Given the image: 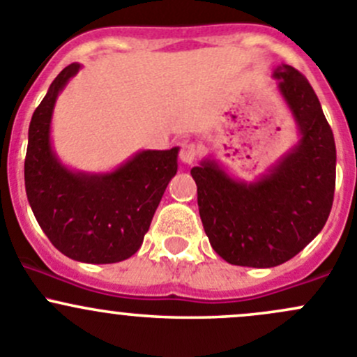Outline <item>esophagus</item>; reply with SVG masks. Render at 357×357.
I'll use <instances>...</instances> for the list:
<instances>
[{"label":"esophagus","instance_id":"34e87169","mask_svg":"<svg viewBox=\"0 0 357 357\" xmlns=\"http://www.w3.org/2000/svg\"><path fill=\"white\" fill-rule=\"evenodd\" d=\"M197 155H199V146L193 142H185L181 143V150H179V158H181L183 164H193Z\"/></svg>","mask_w":357,"mask_h":357}]
</instances>
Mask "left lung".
Returning <instances> with one entry per match:
<instances>
[{
	"mask_svg": "<svg viewBox=\"0 0 357 357\" xmlns=\"http://www.w3.org/2000/svg\"><path fill=\"white\" fill-rule=\"evenodd\" d=\"M298 142L254 181L233 178L214 157L192 169L199 212L212 248L226 262L275 268L325 226L333 204L337 150L314 89L294 67L273 72Z\"/></svg>",
	"mask_w": 357,
	"mask_h": 357,
	"instance_id": "obj_1",
	"label": "left lung"
}]
</instances>
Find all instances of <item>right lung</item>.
I'll list each match as a JSON object with an SVG mask.
<instances>
[{"instance_id": "1", "label": "right lung", "mask_w": 357, "mask_h": 357, "mask_svg": "<svg viewBox=\"0 0 357 357\" xmlns=\"http://www.w3.org/2000/svg\"><path fill=\"white\" fill-rule=\"evenodd\" d=\"M81 68L60 72L29 124L25 193L45 235L63 255L88 264L129 259L142 247L169 181L179 149L139 150L109 172L67 167L52 143L56 98Z\"/></svg>"}]
</instances>
